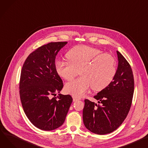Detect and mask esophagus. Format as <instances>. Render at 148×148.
Listing matches in <instances>:
<instances>
[{
	"label": "esophagus",
	"instance_id": "obj_1",
	"mask_svg": "<svg viewBox=\"0 0 148 148\" xmlns=\"http://www.w3.org/2000/svg\"><path fill=\"white\" fill-rule=\"evenodd\" d=\"M73 102H75V101H77L78 100H79V99H78L77 97L74 96H73Z\"/></svg>",
	"mask_w": 148,
	"mask_h": 148
}]
</instances>
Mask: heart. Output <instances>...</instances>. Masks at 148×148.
Segmentation results:
<instances>
[{"label":"heart","instance_id":"b5f03b06","mask_svg":"<svg viewBox=\"0 0 148 148\" xmlns=\"http://www.w3.org/2000/svg\"><path fill=\"white\" fill-rule=\"evenodd\" d=\"M68 61L60 60L55 64L58 75L70 81L80 70V77L65 84L67 93L76 97L83 96L92 87L94 91H101L109 85L116 74L115 58L100 49L81 45L66 54Z\"/></svg>","mask_w":148,"mask_h":148}]
</instances>
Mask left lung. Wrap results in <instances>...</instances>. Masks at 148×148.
I'll use <instances>...</instances> for the list:
<instances>
[{"label":"left lung","mask_w":148,"mask_h":148,"mask_svg":"<svg viewBox=\"0 0 148 148\" xmlns=\"http://www.w3.org/2000/svg\"><path fill=\"white\" fill-rule=\"evenodd\" d=\"M118 67L112 82L94 98L99 104L84 100L83 119L85 127L97 134H106L115 130L129 113L134 93L132 68L116 51Z\"/></svg>","instance_id":"left-lung-1"}]
</instances>
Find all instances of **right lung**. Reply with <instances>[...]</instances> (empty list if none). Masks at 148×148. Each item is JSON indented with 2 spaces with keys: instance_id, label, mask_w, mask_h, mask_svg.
I'll return each mask as SVG.
<instances>
[{
  "instance_id": "obj_1",
  "label": "right lung",
  "mask_w": 148,
  "mask_h": 148,
  "mask_svg": "<svg viewBox=\"0 0 148 148\" xmlns=\"http://www.w3.org/2000/svg\"><path fill=\"white\" fill-rule=\"evenodd\" d=\"M51 42L40 46L26 59L23 66L19 95L24 111L38 129L50 131L61 126L73 102L72 97L59 94L62 80L55 68V58L65 45Z\"/></svg>"
}]
</instances>
